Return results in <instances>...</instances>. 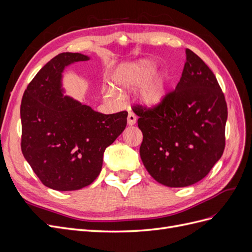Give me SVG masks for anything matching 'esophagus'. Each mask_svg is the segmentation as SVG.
Listing matches in <instances>:
<instances>
[{
	"label": "esophagus",
	"instance_id": "obj_1",
	"mask_svg": "<svg viewBox=\"0 0 252 252\" xmlns=\"http://www.w3.org/2000/svg\"><path fill=\"white\" fill-rule=\"evenodd\" d=\"M127 120H128V125H130V126L134 125V124H135V122H136V117H135V114H134L132 111H129Z\"/></svg>",
	"mask_w": 252,
	"mask_h": 252
}]
</instances>
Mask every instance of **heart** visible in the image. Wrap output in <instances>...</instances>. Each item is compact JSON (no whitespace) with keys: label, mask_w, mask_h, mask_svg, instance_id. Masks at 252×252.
I'll return each mask as SVG.
<instances>
[{"label":"heart","mask_w":252,"mask_h":252,"mask_svg":"<svg viewBox=\"0 0 252 252\" xmlns=\"http://www.w3.org/2000/svg\"><path fill=\"white\" fill-rule=\"evenodd\" d=\"M155 63L150 60H140L121 66L113 74V82L124 88L139 86L140 100L154 107L161 104L166 96V77L162 71L154 70ZM107 96L116 97L114 91H107Z\"/></svg>","instance_id":"heart-1"}]
</instances>
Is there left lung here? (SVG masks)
<instances>
[{
	"label": "left lung",
	"instance_id": "obj_1",
	"mask_svg": "<svg viewBox=\"0 0 252 252\" xmlns=\"http://www.w3.org/2000/svg\"><path fill=\"white\" fill-rule=\"evenodd\" d=\"M185 52L175 89L154 107H132L143 133L142 162L152 178L168 187L204 179L225 149V95L204 61L188 48Z\"/></svg>",
	"mask_w": 252,
	"mask_h": 252
}]
</instances>
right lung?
<instances>
[{
  "instance_id": "obj_1",
  "label": "right lung",
  "mask_w": 252,
  "mask_h": 252,
  "mask_svg": "<svg viewBox=\"0 0 252 252\" xmlns=\"http://www.w3.org/2000/svg\"><path fill=\"white\" fill-rule=\"evenodd\" d=\"M87 60L81 53H60L35 74L22 97V154L43 184L59 191L90 185L102 170L105 149L127 125V111L103 114L63 96L65 66Z\"/></svg>"
}]
</instances>
